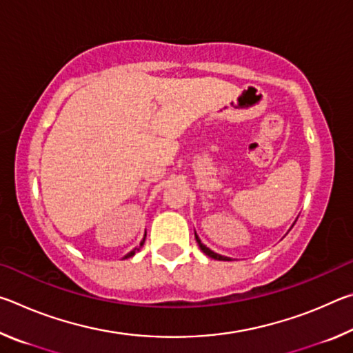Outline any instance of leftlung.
<instances>
[{
    "label": "left lung",
    "instance_id": "1",
    "mask_svg": "<svg viewBox=\"0 0 353 353\" xmlns=\"http://www.w3.org/2000/svg\"><path fill=\"white\" fill-rule=\"evenodd\" d=\"M292 225H294V224H292ZM194 236H196V241H198V244H199V248H201L202 252H204L205 255L210 256V259H214V260H221V261H232L230 256L219 255V254H216V252H213L212 249H208V248L205 246V244L199 240V236H198V234H196V232H194Z\"/></svg>",
    "mask_w": 353,
    "mask_h": 353
}]
</instances>
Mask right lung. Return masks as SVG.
Masks as SVG:
<instances>
[{
  "label": "right lung",
  "instance_id": "add662e5",
  "mask_svg": "<svg viewBox=\"0 0 353 353\" xmlns=\"http://www.w3.org/2000/svg\"><path fill=\"white\" fill-rule=\"evenodd\" d=\"M145 238H146V234H145V236H143V240L140 241V246H139V248H135V249H132V250H130L129 254L124 255V259H130V256H134V255L137 254V250H140V248L143 246V244H145Z\"/></svg>",
  "mask_w": 353,
  "mask_h": 353
}]
</instances>
